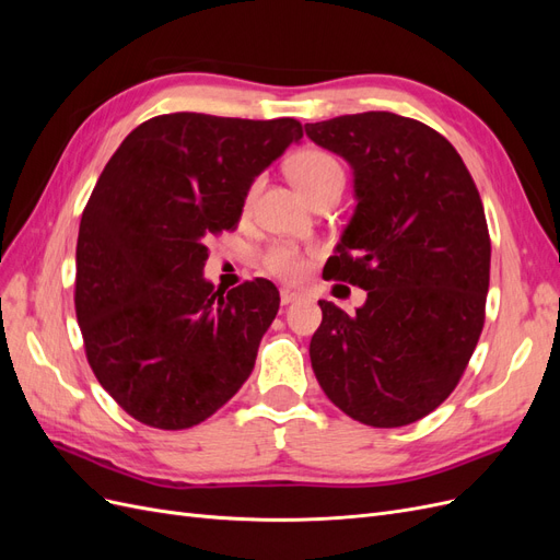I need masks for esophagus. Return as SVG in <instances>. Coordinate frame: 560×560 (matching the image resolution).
<instances>
[{
    "label": "esophagus",
    "instance_id": "34e87169",
    "mask_svg": "<svg viewBox=\"0 0 560 560\" xmlns=\"http://www.w3.org/2000/svg\"><path fill=\"white\" fill-rule=\"evenodd\" d=\"M299 299H301V294L296 290H292V287H282V290H280V303H282V306H290V303H294Z\"/></svg>",
    "mask_w": 560,
    "mask_h": 560
}]
</instances>
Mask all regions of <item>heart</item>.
I'll return each mask as SVG.
<instances>
[{
	"label": "heart",
	"mask_w": 560,
	"mask_h": 560,
	"mask_svg": "<svg viewBox=\"0 0 560 560\" xmlns=\"http://www.w3.org/2000/svg\"><path fill=\"white\" fill-rule=\"evenodd\" d=\"M290 173L299 189L308 198H313L317 191H322L329 184H343L341 163H338L329 151L317 149V147H306L296 151L290 161ZM257 191H259V179H254L247 189V198H245L247 206L252 202V198L257 196ZM261 264L270 276H276L280 280H296L303 276V270H306V259H303V254L294 245H287V243L270 245L261 254Z\"/></svg>",
	"instance_id": "obj_1"
}]
</instances>
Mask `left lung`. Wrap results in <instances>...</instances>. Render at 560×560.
<instances>
[{
  "mask_svg": "<svg viewBox=\"0 0 560 560\" xmlns=\"http://www.w3.org/2000/svg\"><path fill=\"white\" fill-rule=\"evenodd\" d=\"M354 171L358 208L322 276L366 290L354 315L319 301V387L350 418L401 428L460 383L486 322L490 235L467 165L442 132L393 112L306 124Z\"/></svg>",
  "mask_w": 560,
  "mask_h": 560,
  "instance_id": "8db88e82",
  "label": "left lung"
}]
</instances>
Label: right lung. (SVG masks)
Returning a JSON list of instances; mask_svg holds the SVG:
<instances>
[{
	"instance_id": "1",
	"label": "right lung",
	"mask_w": 560,
	"mask_h": 560,
	"mask_svg": "<svg viewBox=\"0 0 560 560\" xmlns=\"http://www.w3.org/2000/svg\"><path fill=\"white\" fill-rule=\"evenodd\" d=\"M303 138L296 118L161 114L114 151L83 208L74 311L97 383L142 425L186 430L249 378L280 294L214 292L210 235L238 229L252 179Z\"/></svg>"
}]
</instances>
